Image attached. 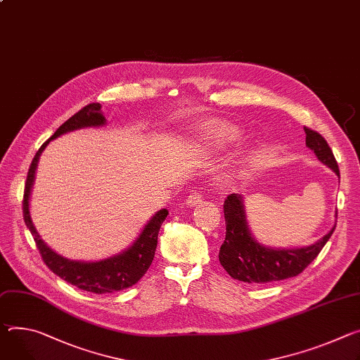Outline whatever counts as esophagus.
<instances>
[{"label": "esophagus", "mask_w": 360, "mask_h": 360, "mask_svg": "<svg viewBox=\"0 0 360 360\" xmlns=\"http://www.w3.org/2000/svg\"><path fill=\"white\" fill-rule=\"evenodd\" d=\"M202 200H204V195L201 192H193V193H191L189 197H188L186 204L189 207H197V205H200L202 202Z\"/></svg>", "instance_id": "1"}]
</instances>
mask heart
I'll return each mask as SVG.
<instances>
[{"label":"heart","mask_w":360,"mask_h":360,"mask_svg":"<svg viewBox=\"0 0 360 360\" xmlns=\"http://www.w3.org/2000/svg\"><path fill=\"white\" fill-rule=\"evenodd\" d=\"M240 138H241V130L231 123H224V122L212 124L207 130V135H205V139L217 148L234 143L240 141ZM240 172H243L241 168H240Z\"/></svg>","instance_id":"obj_1"}]
</instances>
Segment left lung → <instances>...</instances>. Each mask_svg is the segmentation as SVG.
<instances>
[{
  "mask_svg": "<svg viewBox=\"0 0 360 360\" xmlns=\"http://www.w3.org/2000/svg\"><path fill=\"white\" fill-rule=\"evenodd\" d=\"M304 132L306 146L314 152L323 165L330 168L340 178L338 162L328 142L309 127H304ZM224 217L226 228L225 240L218 254L219 263L233 278L244 283L261 284L300 274L319 255L336 228L335 222L332 230L311 245L274 248L259 244L251 234L241 193L228 195L224 202Z\"/></svg>",
  "mask_w": 360,
  "mask_h": 360,
  "instance_id": "left-lung-1",
  "label": "left lung"
}]
</instances>
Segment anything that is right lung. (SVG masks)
<instances>
[{"label": "right lung", "mask_w": 360, "mask_h": 360, "mask_svg": "<svg viewBox=\"0 0 360 360\" xmlns=\"http://www.w3.org/2000/svg\"><path fill=\"white\" fill-rule=\"evenodd\" d=\"M101 108H102L101 103H90L84 106L80 112H77L69 120L64 122L56 130L54 135L41 145V148L37 150L28 169L25 189H24V202H22L25 225L30 230V233L32 234V237H34V241L37 244V248L40 250V254L44 259L46 266L64 281L79 287L80 290H86L96 294L115 292V291L129 288L134 284H136L143 277V274L150 267L152 259L155 257L160 225L169 214L167 208L159 210L145 224L143 230L141 231L138 238L132 243V245H129L127 248H124L122 252L116 255H112L99 261H77V259L63 257L54 250H51L40 237L30 214V195H31L32 185H34L40 155L53 139L64 134H69V132H73V130H79L84 127L105 126L106 117L102 115Z\"/></svg>", "instance_id": "obj_1"}]
</instances>
